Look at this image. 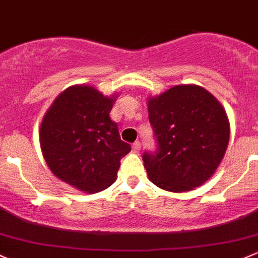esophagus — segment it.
Wrapping results in <instances>:
<instances>
[{
    "label": "esophagus",
    "instance_id": "1",
    "mask_svg": "<svg viewBox=\"0 0 258 258\" xmlns=\"http://www.w3.org/2000/svg\"><path fill=\"white\" fill-rule=\"evenodd\" d=\"M140 147H142V145H140V143L139 142H135L134 144H133V153H135V154L139 153Z\"/></svg>",
    "mask_w": 258,
    "mask_h": 258
}]
</instances>
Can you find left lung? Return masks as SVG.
Instances as JSON below:
<instances>
[{
  "mask_svg": "<svg viewBox=\"0 0 258 258\" xmlns=\"http://www.w3.org/2000/svg\"><path fill=\"white\" fill-rule=\"evenodd\" d=\"M149 121L158 142L144 153L149 180L171 192L201 186L224 159L230 121L221 103L205 88L181 84L148 98Z\"/></svg>",
  "mask_w": 258,
  "mask_h": 258,
  "instance_id": "1",
  "label": "left lung"
}]
</instances>
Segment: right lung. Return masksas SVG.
<instances>
[{
  "label": "right lung",
  "mask_w": 258,
  "mask_h": 258,
  "mask_svg": "<svg viewBox=\"0 0 258 258\" xmlns=\"http://www.w3.org/2000/svg\"><path fill=\"white\" fill-rule=\"evenodd\" d=\"M116 97L76 84L55 98L42 119L44 160L54 176L77 190L94 194L109 187L120 159L132 150L109 115Z\"/></svg>",
  "instance_id": "obj_1"
}]
</instances>
